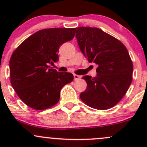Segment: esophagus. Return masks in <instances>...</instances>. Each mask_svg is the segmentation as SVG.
<instances>
[{
	"instance_id": "1",
	"label": "esophagus",
	"mask_w": 147,
	"mask_h": 147,
	"mask_svg": "<svg viewBox=\"0 0 147 147\" xmlns=\"http://www.w3.org/2000/svg\"><path fill=\"white\" fill-rule=\"evenodd\" d=\"M73 76H74V79H75V81L76 80H78V79H80V76H79V75H74Z\"/></svg>"
}]
</instances>
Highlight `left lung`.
Here are the masks:
<instances>
[{
  "mask_svg": "<svg viewBox=\"0 0 147 147\" xmlns=\"http://www.w3.org/2000/svg\"><path fill=\"white\" fill-rule=\"evenodd\" d=\"M76 38L89 63L98 65L95 77H82L87 88L80 94L81 99L97 110L113 107L132 82L133 65L127 49L120 41L97 28H77Z\"/></svg>",
  "mask_w": 147,
  "mask_h": 147,
  "instance_id": "1",
  "label": "left lung"
}]
</instances>
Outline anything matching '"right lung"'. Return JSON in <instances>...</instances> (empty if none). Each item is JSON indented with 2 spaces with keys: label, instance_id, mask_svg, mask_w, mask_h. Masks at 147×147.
Wrapping results in <instances>:
<instances>
[{
  "label": "right lung",
  "instance_id": "1",
  "mask_svg": "<svg viewBox=\"0 0 147 147\" xmlns=\"http://www.w3.org/2000/svg\"><path fill=\"white\" fill-rule=\"evenodd\" d=\"M76 28H49L28 37L11 55L10 82L23 102L35 110H45L57 104L60 90L73 80L70 72H59L49 63L59 60L60 46L71 41Z\"/></svg>",
  "mask_w": 147,
  "mask_h": 147
}]
</instances>
